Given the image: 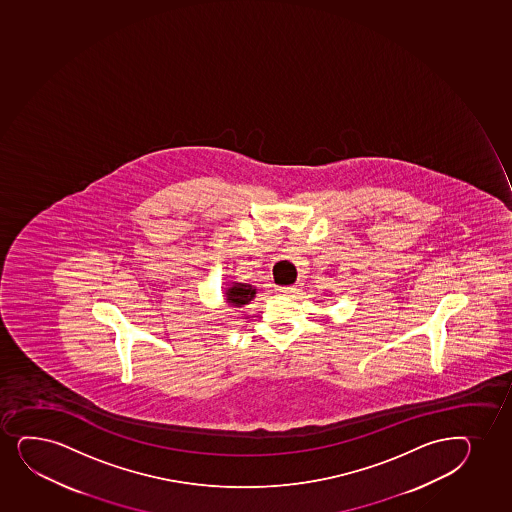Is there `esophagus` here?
<instances>
[{"instance_id":"34e87169","label":"esophagus","mask_w":512,"mask_h":512,"mask_svg":"<svg viewBox=\"0 0 512 512\" xmlns=\"http://www.w3.org/2000/svg\"><path fill=\"white\" fill-rule=\"evenodd\" d=\"M299 290V285H290V287H280L278 288V292L283 295H290L294 294V292H297Z\"/></svg>"}]
</instances>
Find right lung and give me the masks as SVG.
Masks as SVG:
<instances>
[{"label": "right lung", "instance_id": "obj_1", "mask_svg": "<svg viewBox=\"0 0 512 512\" xmlns=\"http://www.w3.org/2000/svg\"><path fill=\"white\" fill-rule=\"evenodd\" d=\"M254 294H256V288L251 287V285H244V283H237V285H232L227 290V302L230 306L241 307L253 299Z\"/></svg>", "mask_w": 512, "mask_h": 512}]
</instances>
